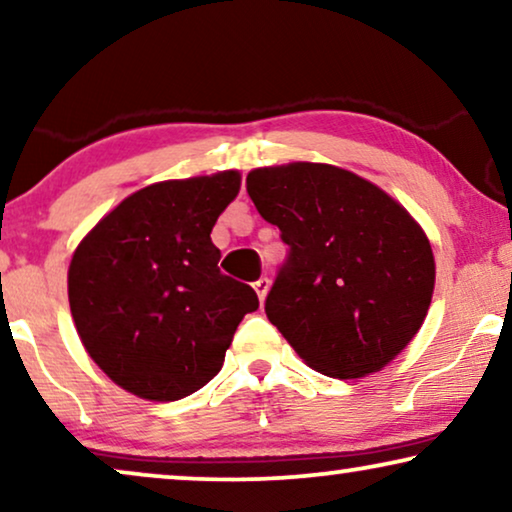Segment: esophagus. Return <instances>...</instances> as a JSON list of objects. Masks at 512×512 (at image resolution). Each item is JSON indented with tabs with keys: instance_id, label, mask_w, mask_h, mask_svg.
<instances>
[{
	"instance_id": "1",
	"label": "esophagus",
	"mask_w": 512,
	"mask_h": 512,
	"mask_svg": "<svg viewBox=\"0 0 512 512\" xmlns=\"http://www.w3.org/2000/svg\"><path fill=\"white\" fill-rule=\"evenodd\" d=\"M254 289H256V293H258V300H265V296H268V291H270V279L268 277H261L258 279V282L254 284Z\"/></svg>"
}]
</instances>
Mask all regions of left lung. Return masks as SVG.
Masks as SVG:
<instances>
[{"mask_svg": "<svg viewBox=\"0 0 512 512\" xmlns=\"http://www.w3.org/2000/svg\"><path fill=\"white\" fill-rule=\"evenodd\" d=\"M247 191L291 254L265 300L312 370L368 377L422 328L436 286L429 237L401 202L328 163L256 167Z\"/></svg>", "mask_w": 512, "mask_h": 512, "instance_id": "8db88e82", "label": "left lung"}]
</instances>
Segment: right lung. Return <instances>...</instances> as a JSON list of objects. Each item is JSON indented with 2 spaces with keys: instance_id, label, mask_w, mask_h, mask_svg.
<instances>
[{
  "instance_id": "1",
  "label": "right lung",
  "mask_w": 512,
  "mask_h": 512,
  "mask_svg": "<svg viewBox=\"0 0 512 512\" xmlns=\"http://www.w3.org/2000/svg\"><path fill=\"white\" fill-rule=\"evenodd\" d=\"M242 174L223 170L139 188L74 249L69 310L97 368L146 401H179L212 380L258 298L221 275L212 233Z\"/></svg>"
}]
</instances>
